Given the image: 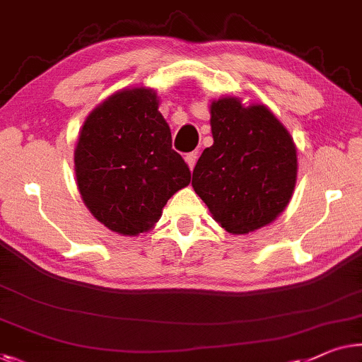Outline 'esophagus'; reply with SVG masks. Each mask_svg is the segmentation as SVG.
Returning a JSON list of instances; mask_svg holds the SVG:
<instances>
[{
	"instance_id": "34e87169",
	"label": "esophagus",
	"mask_w": 362,
	"mask_h": 362,
	"mask_svg": "<svg viewBox=\"0 0 362 362\" xmlns=\"http://www.w3.org/2000/svg\"><path fill=\"white\" fill-rule=\"evenodd\" d=\"M197 156H199V151H191V153H186V156H185L186 163L189 165V168H191V170L194 168V166H196Z\"/></svg>"
}]
</instances>
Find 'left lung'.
Listing matches in <instances>:
<instances>
[{
  "label": "left lung",
  "instance_id": "1",
  "mask_svg": "<svg viewBox=\"0 0 362 362\" xmlns=\"http://www.w3.org/2000/svg\"><path fill=\"white\" fill-rule=\"evenodd\" d=\"M214 145L192 171V187L214 218L243 235L284 211L297 180V151L289 132L268 107H245L237 98L211 106Z\"/></svg>",
  "mask_w": 362,
  "mask_h": 362
}]
</instances>
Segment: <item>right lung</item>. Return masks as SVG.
I'll use <instances>...</instances> for the list:
<instances>
[{"mask_svg":"<svg viewBox=\"0 0 362 362\" xmlns=\"http://www.w3.org/2000/svg\"><path fill=\"white\" fill-rule=\"evenodd\" d=\"M75 173L93 216L130 237L153 227L168 199L191 181L189 166L171 148L156 94L145 88L112 94L88 116Z\"/></svg>","mask_w":362,"mask_h":362,"instance_id":"right-lung-1","label":"right lung"}]
</instances>
